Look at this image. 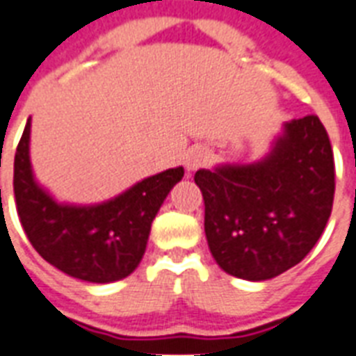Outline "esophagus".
I'll return each instance as SVG.
<instances>
[{"label":"esophagus","mask_w":356,"mask_h":356,"mask_svg":"<svg viewBox=\"0 0 356 356\" xmlns=\"http://www.w3.org/2000/svg\"><path fill=\"white\" fill-rule=\"evenodd\" d=\"M207 162H209V151L205 147H194L184 156V166L188 172H194L197 168L205 166Z\"/></svg>","instance_id":"obj_1"}]
</instances>
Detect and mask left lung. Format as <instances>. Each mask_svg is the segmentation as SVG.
Masks as SVG:
<instances>
[{
    "label": "left lung",
    "instance_id": "left-lung-1",
    "mask_svg": "<svg viewBox=\"0 0 356 356\" xmlns=\"http://www.w3.org/2000/svg\"><path fill=\"white\" fill-rule=\"evenodd\" d=\"M218 266L266 281L299 264L320 240L334 200V156L316 114L284 123L268 155L194 175Z\"/></svg>",
    "mask_w": 356,
    "mask_h": 356
}]
</instances>
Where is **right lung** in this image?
<instances>
[{
    "mask_svg": "<svg viewBox=\"0 0 356 356\" xmlns=\"http://www.w3.org/2000/svg\"><path fill=\"white\" fill-rule=\"evenodd\" d=\"M29 136L31 118L14 155V200L31 245L81 281L103 284L131 275L144 257L156 212L183 179V168L151 175L99 205H64L33 177Z\"/></svg>",
    "mask_w": 356,
    "mask_h": 356,
    "instance_id": "add662e5",
    "label": "right lung"
}]
</instances>
